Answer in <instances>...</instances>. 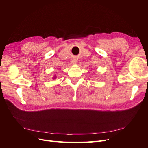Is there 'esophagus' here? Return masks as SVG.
<instances>
[{"label": "esophagus", "mask_w": 148, "mask_h": 148, "mask_svg": "<svg viewBox=\"0 0 148 148\" xmlns=\"http://www.w3.org/2000/svg\"><path fill=\"white\" fill-rule=\"evenodd\" d=\"M77 59H75V58H73V59H72V60H71V64H77Z\"/></svg>", "instance_id": "1"}]
</instances>
